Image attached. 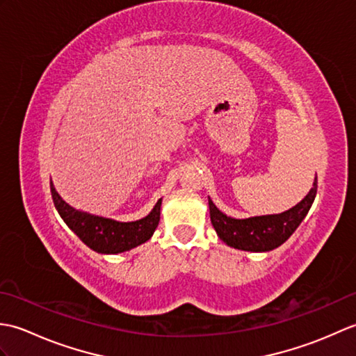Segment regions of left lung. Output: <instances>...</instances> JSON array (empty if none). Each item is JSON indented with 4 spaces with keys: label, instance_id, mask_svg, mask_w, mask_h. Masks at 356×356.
Instances as JSON below:
<instances>
[{
    "label": "left lung",
    "instance_id": "left-lung-1",
    "mask_svg": "<svg viewBox=\"0 0 356 356\" xmlns=\"http://www.w3.org/2000/svg\"><path fill=\"white\" fill-rule=\"evenodd\" d=\"M316 184L318 182L315 179L312 190L306 197L286 213L241 218V220L225 216L209 199L211 223H213L217 236L231 248L252 252L272 251L283 245L303 222L315 200L316 188H318Z\"/></svg>",
    "mask_w": 356,
    "mask_h": 356
}]
</instances>
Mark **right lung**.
Segmentation results:
<instances>
[{
	"instance_id": "1",
	"label": "right lung",
	"mask_w": 356,
	"mask_h": 356,
	"mask_svg": "<svg viewBox=\"0 0 356 356\" xmlns=\"http://www.w3.org/2000/svg\"><path fill=\"white\" fill-rule=\"evenodd\" d=\"M50 191L55 208L58 209L59 216L63 217L67 226L88 248H92L93 251L101 254H119L124 251H130V249L145 243L153 236L159 220H161L162 200L156 203V207L147 217L136 222L124 223L111 220V218L81 213V211L72 208L59 197V194L56 193L51 182Z\"/></svg>"
}]
</instances>
